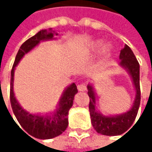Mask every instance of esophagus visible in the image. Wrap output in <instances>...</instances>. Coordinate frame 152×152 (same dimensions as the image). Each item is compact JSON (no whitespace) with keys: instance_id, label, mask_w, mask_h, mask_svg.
I'll return each instance as SVG.
<instances>
[{"instance_id":"esophagus-1","label":"esophagus","mask_w":152,"mask_h":152,"mask_svg":"<svg viewBox=\"0 0 152 152\" xmlns=\"http://www.w3.org/2000/svg\"><path fill=\"white\" fill-rule=\"evenodd\" d=\"M77 89H78L79 91H84L87 90V87H86V85L84 83H81V84L77 85Z\"/></svg>"}]
</instances>
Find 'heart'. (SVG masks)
Returning <instances> with one entry per match:
<instances>
[{
  "mask_svg": "<svg viewBox=\"0 0 152 152\" xmlns=\"http://www.w3.org/2000/svg\"><path fill=\"white\" fill-rule=\"evenodd\" d=\"M103 44H104V41H103L102 39H95V40H93V41L89 45V46H88V50H89L90 52L94 53V52L98 51L101 46L103 45ZM112 51H113V45H112L111 43H106V44H105V45L101 48V50H100V52H99V59H100V60L106 59L107 57H109V56L111 55Z\"/></svg>",
  "mask_w": 152,
  "mask_h": 152,
  "instance_id": "1",
  "label": "heart"
}]
</instances>
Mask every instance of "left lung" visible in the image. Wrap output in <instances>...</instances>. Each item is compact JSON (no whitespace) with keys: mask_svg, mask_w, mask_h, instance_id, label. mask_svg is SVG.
<instances>
[{"mask_svg":"<svg viewBox=\"0 0 152 152\" xmlns=\"http://www.w3.org/2000/svg\"><path fill=\"white\" fill-rule=\"evenodd\" d=\"M119 58L121 60L119 65L129 75L135 90V99L128 111L119 114H103L97 106L98 99L93 84L89 83L87 85L90 97L89 110L92 127L99 134L104 136H120L125 133L135 121L141 101L140 66L134 53L129 46L125 45L121 51Z\"/></svg>","mask_w":152,"mask_h":152,"instance_id":"8db88e82","label":"left lung"}]
</instances>
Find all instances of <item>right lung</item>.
Wrapping results in <instances>:
<instances>
[{
    "label": "right lung",
    "instance_id": "obj_1",
    "mask_svg": "<svg viewBox=\"0 0 152 152\" xmlns=\"http://www.w3.org/2000/svg\"><path fill=\"white\" fill-rule=\"evenodd\" d=\"M57 35H59L57 32L53 31L52 28H49L48 30H40L34 36L27 39L20 46L11 70L10 103L13 113L17 121L23 129L28 134L29 137H33L38 139H51L60 136L66 130L69 125V111L73 106L74 97L77 93V88L75 83L68 85L63 91L56 108L53 112L46 113H30L20 105L15 96L14 76L15 67L26 53L39 46L40 42L55 39L56 38H54V36Z\"/></svg>",
    "mask_w": 152,
    "mask_h": 152
}]
</instances>
